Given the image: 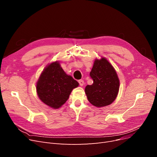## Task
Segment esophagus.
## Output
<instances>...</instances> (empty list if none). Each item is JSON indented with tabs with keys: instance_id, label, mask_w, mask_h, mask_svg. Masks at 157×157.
I'll return each instance as SVG.
<instances>
[{
	"instance_id": "obj_1",
	"label": "esophagus",
	"mask_w": 157,
	"mask_h": 157,
	"mask_svg": "<svg viewBox=\"0 0 157 157\" xmlns=\"http://www.w3.org/2000/svg\"><path fill=\"white\" fill-rule=\"evenodd\" d=\"M78 83H79L80 86H84V82L83 80H78Z\"/></svg>"
}]
</instances>
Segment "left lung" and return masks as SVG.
I'll return each mask as SVG.
<instances>
[{
    "mask_svg": "<svg viewBox=\"0 0 157 157\" xmlns=\"http://www.w3.org/2000/svg\"><path fill=\"white\" fill-rule=\"evenodd\" d=\"M90 76L93 84L85 88L89 102L97 107L110 105L115 100L119 90L120 81L115 69L106 58L96 59Z\"/></svg>",
    "mask_w": 157,
    "mask_h": 157,
    "instance_id": "8db88e82",
    "label": "left lung"
}]
</instances>
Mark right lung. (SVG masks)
<instances>
[{"instance_id":"1","label":"right lung","mask_w":157,"mask_h":157,"mask_svg":"<svg viewBox=\"0 0 157 157\" xmlns=\"http://www.w3.org/2000/svg\"><path fill=\"white\" fill-rule=\"evenodd\" d=\"M78 82L65 73L59 61L46 66L36 82V92L46 105L58 109L67 101L72 90Z\"/></svg>"}]
</instances>
